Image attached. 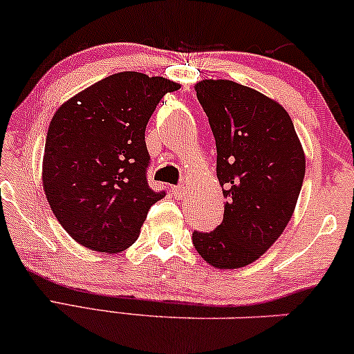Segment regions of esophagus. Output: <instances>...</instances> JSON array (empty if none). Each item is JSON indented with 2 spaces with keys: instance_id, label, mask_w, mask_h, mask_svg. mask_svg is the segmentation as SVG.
I'll list each match as a JSON object with an SVG mask.
<instances>
[{
  "instance_id": "1",
  "label": "esophagus",
  "mask_w": 354,
  "mask_h": 354,
  "mask_svg": "<svg viewBox=\"0 0 354 354\" xmlns=\"http://www.w3.org/2000/svg\"><path fill=\"white\" fill-rule=\"evenodd\" d=\"M172 195L176 196L177 200H182L183 195H185V188H183L182 185H174L172 187Z\"/></svg>"
}]
</instances>
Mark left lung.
Wrapping results in <instances>:
<instances>
[{
  "instance_id": "obj_1",
  "label": "left lung",
  "mask_w": 354,
  "mask_h": 354,
  "mask_svg": "<svg viewBox=\"0 0 354 354\" xmlns=\"http://www.w3.org/2000/svg\"><path fill=\"white\" fill-rule=\"evenodd\" d=\"M216 141V174L226 198L223 223L194 231L198 254L216 268H241L263 255L286 227L306 174L291 117L250 87L226 80L196 84Z\"/></svg>"
}]
</instances>
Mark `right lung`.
<instances>
[{
  "mask_svg": "<svg viewBox=\"0 0 354 354\" xmlns=\"http://www.w3.org/2000/svg\"><path fill=\"white\" fill-rule=\"evenodd\" d=\"M177 82L117 73L57 110L44 154V190L65 231L97 252H122L138 239L146 214L166 190L148 185L145 131Z\"/></svg>",
  "mask_w": 354,
  "mask_h": 354,
  "instance_id": "right-lung-1",
  "label": "right lung"
}]
</instances>
